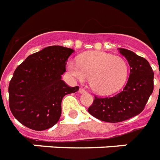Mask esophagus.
<instances>
[{"label":"esophagus","instance_id":"esophagus-1","mask_svg":"<svg viewBox=\"0 0 160 160\" xmlns=\"http://www.w3.org/2000/svg\"><path fill=\"white\" fill-rule=\"evenodd\" d=\"M79 92H80V94H81V93L86 92V90H85V89H84V88H80V89H79Z\"/></svg>","mask_w":160,"mask_h":160}]
</instances>
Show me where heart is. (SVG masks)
Segmentation results:
<instances>
[{
	"label": "heart",
	"instance_id": "1",
	"mask_svg": "<svg viewBox=\"0 0 160 160\" xmlns=\"http://www.w3.org/2000/svg\"><path fill=\"white\" fill-rule=\"evenodd\" d=\"M68 73L76 80L89 78L91 89L99 95L116 92L125 84L129 75V65L121 57L100 51H91L80 55L77 61L69 60Z\"/></svg>",
	"mask_w": 160,
	"mask_h": 160
}]
</instances>
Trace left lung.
<instances>
[{"label":"left lung","instance_id":"8db88e82","mask_svg":"<svg viewBox=\"0 0 160 160\" xmlns=\"http://www.w3.org/2000/svg\"><path fill=\"white\" fill-rule=\"evenodd\" d=\"M130 67L129 80L119 93L110 97L95 96L88 112L102 121L118 123L136 116L144 110L154 90V71L144 58L119 48Z\"/></svg>","mask_w":160,"mask_h":160}]
</instances>
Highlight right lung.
I'll use <instances>...</instances> for the list:
<instances>
[{"mask_svg":"<svg viewBox=\"0 0 160 160\" xmlns=\"http://www.w3.org/2000/svg\"><path fill=\"white\" fill-rule=\"evenodd\" d=\"M73 52L63 46H48L29 55L14 71L8 88L9 106L23 125L41 131L57 123L63 97L79 90L61 80Z\"/></svg>","mask_w":160,"mask_h":160,"instance_id":"1","label":"right lung"}]
</instances>
